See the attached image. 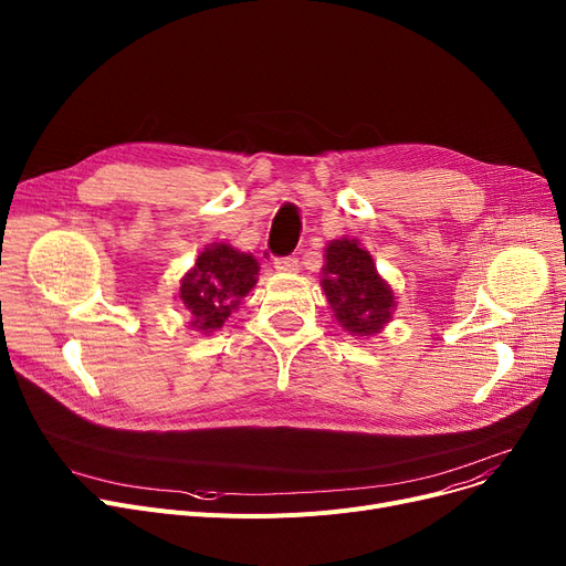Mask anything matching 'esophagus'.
Listing matches in <instances>:
<instances>
[{
    "instance_id": "1",
    "label": "esophagus",
    "mask_w": 566,
    "mask_h": 566,
    "mask_svg": "<svg viewBox=\"0 0 566 566\" xmlns=\"http://www.w3.org/2000/svg\"><path fill=\"white\" fill-rule=\"evenodd\" d=\"M275 271L295 273V271H298V256H277L275 259Z\"/></svg>"
}]
</instances>
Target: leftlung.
<instances>
[{"mask_svg":"<svg viewBox=\"0 0 566 566\" xmlns=\"http://www.w3.org/2000/svg\"><path fill=\"white\" fill-rule=\"evenodd\" d=\"M321 286L337 321L350 335L369 337L392 316V289L378 277L374 259L358 241L342 238L325 248Z\"/></svg>","mask_w":566,"mask_h":566,"instance_id":"8db88e82","label":"left lung"}]
</instances>
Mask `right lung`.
<instances>
[{
	"instance_id": "1",
	"label": "right lung",
	"mask_w": 566,
	"mask_h": 566,
	"mask_svg": "<svg viewBox=\"0 0 566 566\" xmlns=\"http://www.w3.org/2000/svg\"><path fill=\"white\" fill-rule=\"evenodd\" d=\"M259 263L252 254L238 252L227 243L206 248L192 271L181 280V293L192 328L201 333L218 331L256 284Z\"/></svg>"
}]
</instances>
